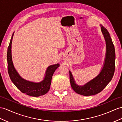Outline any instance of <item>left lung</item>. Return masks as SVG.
<instances>
[{
  "instance_id": "left-lung-1",
  "label": "left lung",
  "mask_w": 122,
  "mask_h": 122,
  "mask_svg": "<svg viewBox=\"0 0 122 122\" xmlns=\"http://www.w3.org/2000/svg\"><path fill=\"white\" fill-rule=\"evenodd\" d=\"M101 29L106 43V55L103 67L95 78L83 86L77 85L69 71L71 87L76 93L83 96H92L102 92L111 81L115 70V53L113 43L107 29L101 25Z\"/></svg>"
}]
</instances>
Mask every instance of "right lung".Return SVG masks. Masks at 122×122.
I'll use <instances>...</instances> for the list:
<instances>
[{
  "label": "right lung",
  "instance_id": "1",
  "mask_svg": "<svg viewBox=\"0 0 122 122\" xmlns=\"http://www.w3.org/2000/svg\"><path fill=\"white\" fill-rule=\"evenodd\" d=\"M14 33L11 37L9 45L7 52L8 70L9 75L14 84L23 93L26 94L29 96L38 97L43 95L49 92L50 85L51 84V80L53 73L57 68L59 67L58 64L51 65L47 67L45 73V77L42 81L39 83H35L27 81L23 79L15 69L12 59L11 55V44L12 41Z\"/></svg>",
  "mask_w": 122,
  "mask_h": 122
}]
</instances>
